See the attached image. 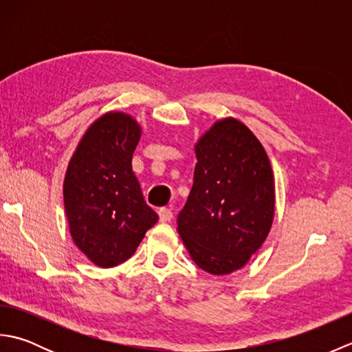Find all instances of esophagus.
<instances>
[{
    "label": "esophagus",
    "instance_id": "esophagus-1",
    "mask_svg": "<svg viewBox=\"0 0 352 352\" xmlns=\"http://www.w3.org/2000/svg\"><path fill=\"white\" fill-rule=\"evenodd\" d=\"M159 218H160V222H169L172 218H174V213H172L170 208L162 207L159 210Z\"/></svg>",
    "mask_w": 352,
    "mask_h": 352
}]
</instances>
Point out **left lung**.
Instances as JSON below:
<instances>
[{"mask_svg": "<svg viewBox=\"0 0 352 352\" xmlns=\"http://www.w3.org/2000/svg\"><path fill=\"white\" fill-rule=\"evenodd\" d=\"M197 166L178 234L192 260L213 275L241 269L272 227L275 188L265 148L234 118L214 122L195 145Z\"/></svg>", "mask_w": 352, "mask_h": 352, "instance_id": "1", "label": "left lung"}]
</instances>
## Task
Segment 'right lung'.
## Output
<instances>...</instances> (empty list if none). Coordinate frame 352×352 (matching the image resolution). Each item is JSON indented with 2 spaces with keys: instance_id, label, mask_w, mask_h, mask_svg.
I'll return each mask as SVG.
<instances>
[{
  "instance_id": "obj_1",
  "label": "right lung",
  "mask_w": 352,
  "mask_h": 352,
  "mask_svg": "<svg viewBox=\"0 0 352 352\" xmlns=\"http://www.w3.org/2000/svg\"><path fill=\"white\" fill-rule=\"evenodd\" d=\"M140 126L130 115L110 111L89 126L68 164L63 201L71 236L100 267L129 260L159 221L131 168Z\"/></svg>"
}]
</instances>
